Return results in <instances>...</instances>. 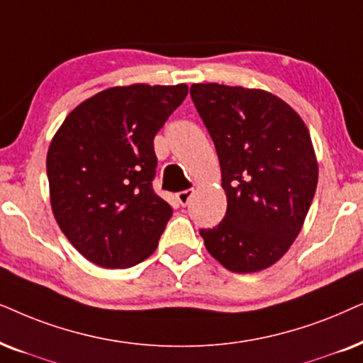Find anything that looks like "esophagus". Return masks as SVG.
I'll list each match as a JSON object with an SVG mask.
<instances>
[{
    "instance_id": "1",
    "label": "esophagus",
    "mask_w": 363,
    "mask_h": 363,
    "mask_svg": "<svg viewBox=\"0 0 363 363\" xmlns=\"http://www.w3.org/2000/svg\"><path fill=\"white\" fill-rule=\"evenodd\" d=\"M191 196H193V190H183V191L178 193L177 199H178V201H180L182 206H186L188 203H190Z\"/></svg>"
}]
</instances>
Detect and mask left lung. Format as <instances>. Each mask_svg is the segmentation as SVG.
<instances>
[{
    "label": "left lung",
    "instance_id": "left-lung-1",
    "mask_svg": "<svg viewBox=\"0 0 363 363\" xmlns=\"http://www.w3.org/2000/svg\"><path fill=\"white\" fill-rule=\"evenodd\" d=\"M190 95L215 143L227 195L218 227L200 230L206 250L235 274L265 270L298 237L317 188L307 125L265 89L196 83Z\"/></svg>",
    "mask_w": 363,
    "mask_h": 363
}]
</instances>
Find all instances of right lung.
<instances>
[{
    "instance_id": "right-lung-1",
    "label": "right lung",
    "mask_w": 363,
    "mask_h": 363,
    "mask_svg": "<svg viewBox=\"0 0 363 363\" xmlns=\"http://www.w3.org/2000/svg\"><path fill=\"white\" fill-rule=\"evenodd\" d=\"M186 93L185 83L103 89L79 103L51 140V210L95 265L128 268L157 250L173 210L152 186L153 138Z\"/></svg>"
}]
</instances>
